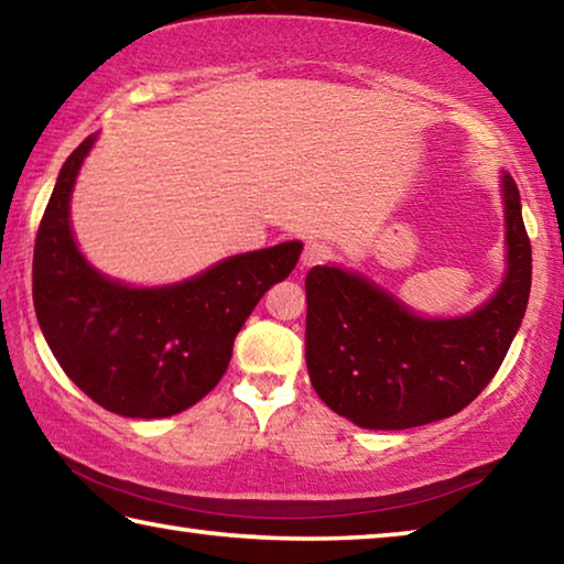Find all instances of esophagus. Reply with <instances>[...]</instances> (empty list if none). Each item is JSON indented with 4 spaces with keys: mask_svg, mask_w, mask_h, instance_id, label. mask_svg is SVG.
Wrapping results in <instances>:
<instances>
[{
    "mask_svg": "<svg viewBox=\"0 0 564 564\" xmlns=\"http://www.w3.org/2000/svg\"><path fill=\"white\" fill-rule=\"evenodd\" d=\"M303 265H318V263H326L333 259V248L328 243H321V241H311L305 243L303 248Z\"/></svg>",
    "mask_w": 564,
    "mask_h": 564,
    "instance_id": "obj_1",
    "label": "esophagus"
}]
</instances>
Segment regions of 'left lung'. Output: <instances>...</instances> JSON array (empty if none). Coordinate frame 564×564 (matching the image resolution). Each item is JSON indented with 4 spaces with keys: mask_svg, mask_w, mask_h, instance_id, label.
<instances>
[{
    "mask_svg": "<svg viewBox=\"0 0 564 564\" xmlns=\"http://www.w3.org/2000/svg\"><path fill=\"white\" fill-rule=\"evenodd\" d=\"M508 273L473 316L427 321L336 265L305 275V362L318 398L368 431H405L460 413L498 373L532 283L520 191L502 178Z\"/></svg>",
    "mask_w": 564,
    "mask_h": 564,
    "instance_id": "1",
    "label": "left lung"
}]
</instances>
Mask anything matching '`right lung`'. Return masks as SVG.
Returning <instances> with one entry per match:
<instances>
[{
  "mask_svg": "<svg viewBox=\"0 0 564 564\" xmlns=\"http://www.w3.org/2000/svg\"><path fill=\"white\" fill-rule=\"evenodd\" d=\"M94 137L59 171L34 241L32 295L46 343L72 383L127 417H169L224 378L234 340L271 285L289 279L301 243L226 259L169 289H129L84 261L69 196Z\"/></svg>",
  "mask_w": 564,
  "mask_h": 564,
  "instance_id": "1",
  "label": "right lung"
}]
</instances>
